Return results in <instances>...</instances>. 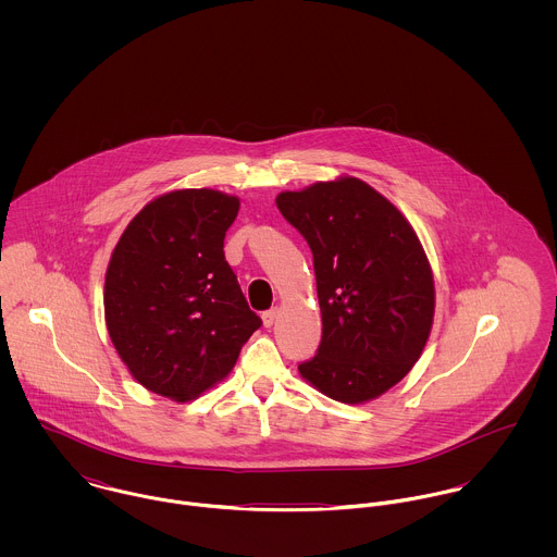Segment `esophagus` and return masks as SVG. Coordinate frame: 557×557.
Instances as JSON below:
<instances>
[{
    "instance_id": "34e87169",
    "label": "esophagus",
    "mask_w": 557,
    "mask_h": 557,
    "mask_svg": "<svg viewBox=\"0 0 557 557\" xmlns=\"http://www.w3.org/2000/svg\"><path fill=\"white\" fill-rule=\"evenodd\" d=\"M261 319H263V325L265 327H270V325H274V321L278 319V309L274 307V309H270V311H265L263 315H261Z\"/></svg>"
}]
</instances>
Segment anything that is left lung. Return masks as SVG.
Segmentation results:
<instances>
[{
    "instance_id": "8db88e82",
    "label": "left lung",
    "mask_w": 557,
    "mask_h": 557,
    "mask_svg": "<svg viewBox=\"0 0 557 557\" xmlns=\"http://www.w3.org/2000/svg\"><path fill=\"white\" fill-rule=\"evenodd\" d=\"M276 206L313 252L318 354L300 375L341 403L380 397L420 358L435 309L433 274L411 225L356 177L281 193Z\"/></svg>"
}]
</instances>
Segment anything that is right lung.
Listing matches in <instances>:
<instances>
[{
  "instance_id": "add662e5",
  "label": "right lung",
  "mask_w": 557,
  "mask_h": 557,
  "mask_svg": "<svg viewBox=\"0 0 557 557\" xmlns=\"http://www.w3.org/2000/svg\"><path fill=\"white\" fill-rule=\"evenodd\" d=\"M239 201L210 188L166 193L117 242L104 278L109 336L148 391L188 400L221 382L261 325L225 259Z\"/></svg>"
}]
</instances>
